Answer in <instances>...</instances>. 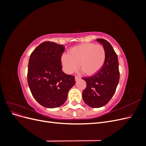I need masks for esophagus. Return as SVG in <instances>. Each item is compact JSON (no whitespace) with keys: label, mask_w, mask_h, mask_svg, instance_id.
I'll return each mask as SVG.
<instances>
[{"label":"esophagus","mask_w":146,"mask_h":146,"mask_svg":"<svg viewBox=\"0 0 146 146\" xmlns=\"http://www.w3.org/2000/svg\"><path fill=\"white\" fill-rule=\"evenodd\" d=\"M80 78H80V77L77 76H75V80H76V81H77L78 80H79V79H80Z\"/></svg>","instance_id":"esophagus-1"}]
</instances>
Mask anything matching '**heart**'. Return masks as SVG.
Returning <instances> with one entry per match:
<instances>
[{"instance_id": "b5f03b06", "label": "heart", "mask_w": 146, "mask_h": 146, "mask_svg": "<svg viewBox=\"0 0 146 146\" xmlns=\"http://www.w3.org/2000/svg\"><path fill=\"white\" fill-rule=\"evenodd\" d=\"M105 50L101 44L86 43L70 48L68 54L61 56L64 71L71 74L78 68L87 76H92L102 68L105 61Z\"/></svg>"}]
</instances>
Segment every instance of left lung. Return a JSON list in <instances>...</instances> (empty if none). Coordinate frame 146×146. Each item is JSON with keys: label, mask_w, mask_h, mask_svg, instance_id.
<instances>
[{"label": "left lung", "mask_w": 146, "mask_h": 146, "mask_svg": "<svg viewBox=\"0 0 146 146\" xmlns=\"http://www.w3.org/2000/svg\"><path fill=\"white\" fill-rule=\"evenodd\" d=\"M105 50L104 66L96 74L82 79L86 82V87L82 97L85 104L92 108H100L111 100L119 81V62L117 54L110 43L104 39H98Z\"/></svg>", "instance_id": "left-lung-1"}]
</instances>
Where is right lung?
Masks as SVG:
<instances>
[{
	"mask_svg": "<svg viewBox=\"0 0 146 146\" xmlns=\"http://www.w3.org/2000/svg\"><path fill=\"white\" fill-rule=\"evenodd\" d=\"M64 49L63 45L46 41L35 48L30 56L29 86L35 99L46 108L62 105L76 83L74 76L62 70L61 58Z\"/></svg>",
	"mask_w": 146,
	"mask_h": 146,
	"instance_id": "add662e5",
	"label": "right lung"
}]
</instances>
